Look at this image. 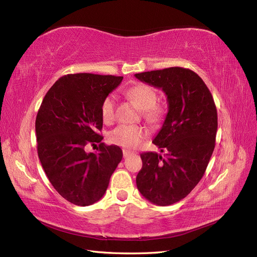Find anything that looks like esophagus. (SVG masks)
<instances>
[{
    "label": "esophagus",
    "mask_w": 257,
    "mask_h": 257,
    "mask_svg": "<svg viewBox=\"0 0 257 257\" xmlns=\"http://www.w3.org/2000/svg\"><path fill=\"white\" fill-rule=\"evenodd\" d=\"M122 154H123V157H128L131 154H134V152H131L129 150H122Z\"/></svg>",
    "instance_id": "esophagus-1"
}]
</instances>
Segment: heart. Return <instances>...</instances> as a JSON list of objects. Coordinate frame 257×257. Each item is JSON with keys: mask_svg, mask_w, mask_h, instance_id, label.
I'll return each instance as SVG.
<instances>
[{"mask_svg": "<svg viewBox=\"0 0 257 257\" xmlns=\"http://www.w3.org/2000/svg\"><path fill=\"white\" fill-rule=\"evenodd\" d=\"M130 98L138 104L142 109L143 117L152 123L160 122L164 117V107L157 104L156 90L146 83L137 84L128 90ZM101 115L104 122H110L115 115V97L108 95L103 100L101 105ZM148 131L142 126H130V124H120L113 129L108 135V139L111 143L123 148H135L144 137H147Z\"/></svg>", "mask_w": 257, "mask_h": 257, "instance_id": "obj_1", "label": "heart"}]
</instances>
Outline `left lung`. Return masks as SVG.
I'll return each mask as SVG.
<instances>
[{
    "label": "left lung",
    "mask_w": 257,
    "mask_h": 257,
    "mask_svg": "<svg viewBox=\"0 0 257 257\" xmlns=\"http://www.w3.org/2000/svg\"><path fill=\"white\" fill-rule=\"evenodd\" d=\"M140 81L162 89L168 111L153 143L164 153H142L137 187L151 203L172 205L192 191L215 148L217 109L202 78L182 67L140 72Z\"/></svg>",
    "instance_id": "left-lung-1"
}]
</instances>
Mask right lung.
Returning <instances> with one entry per match:
<instances>
[{
    "label": "right lung",
    "mask_w": 257,
    "mask_h": 257,
    "mask_svg": "<svg viewBox=\"0 0 257 257\" xmlns=\"http://www.w3.org/2000/svg\"><path fill=\"white\" fill-rule=\"evenodd\" d=\"M122 77L74 74L61 77L45 94L36 119L38 155L52 186L65 200L88 206L102 199L122 159L117 146H105L101 105ZM100 143L95 154L88 144Z\"/></svg>",
    "instance_id": "right-lung-1"
}]
</instances>
